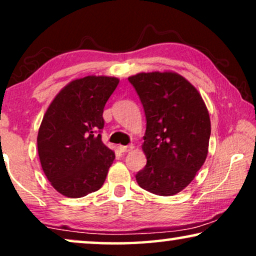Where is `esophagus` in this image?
<instances>
[{
  "instance_id": "obj_1",
  "label": "esophagus",
  "mask_w": 256,
  "mask_h": 256,
  "mask_svg": "<svg viewBox=\"0 0 256 256\" xmlns=\"http://www.w3.org/2000/svg\"><path fill=\"white\" fill-rule=\"evenodd\" d=\"M118 149L120 150V152H130V150L134 149V146L130 144V146H118Z\"/></svg>"
}]
</instances>
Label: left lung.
I'll return each mask as SVG.
<instances>
[{
    "mask_svg": "<svg viewBox=\"0 0 256 256\" xmlns=\"http://www.w3.org/2000/svg\"><path fill=\"white\" fill-rule=\"evenodd\" d=\"M146 118L138 171L140 186L158 196H174L194 180L208 152L211 121L197 88L176 72L138 73L128 78Z\"/></svg>",
    "mask_w": 256,
    "mask_h": 256,
    "instance_id": "1",
    "label": "left lung"
}]
</instances>
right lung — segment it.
I'll list each match as a JSON object with an SVG mask.
<instances>
[{"label":"right lung","mask_w":256,"mask_h":256,"mask_svg":"<svg viewBox=\"0 0 256 256\" xmlns=\"http://www.w3.org/2000/svg\"><path fill=\"white\" fill-rule=\"evenodd\" d=\"M115 76H87L60 90L37 136L45 176L59 194L82 198L99 190L115 154L101 141L104 108L118 85Z\"/></svg>","instance_id":"1"}]
</instances>
